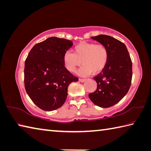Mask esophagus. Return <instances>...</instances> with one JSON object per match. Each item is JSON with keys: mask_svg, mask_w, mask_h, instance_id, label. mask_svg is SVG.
<instances>
[{"mask_svg": "<svg viewBox=\"0 0 151 151\" xmlns=\"http://www.w3.org/2000/svg\"><path fill=\"white\" fill-rule=\"evenodd\" d=\"M79 81L81 82V83H83V82L86 81V79H83V78H79Z\"/></svg>", "mask_w": 151, "mask_h": 151, "instance_id": "1", "label": "esophagus"}]
</instances>
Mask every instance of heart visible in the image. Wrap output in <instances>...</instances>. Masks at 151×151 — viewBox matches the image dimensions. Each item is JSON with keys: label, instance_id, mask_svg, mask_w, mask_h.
Instances as JSON below:
<instances>
[{"label": "heart", "instance_id": "1", "mask_svg": "<svg viewBox=\"0 0 151 151\" xmlns=\"http://www.w3.org/2000/svg\"><path fill=\"white\" fill-rule=\"evenodd\" d=\"M63 61L67 70L71 73H75L83 62L84 66L79 71L81 75H88L91 73L96 75L102 72L108 64L109 51L103 44L81 43L74 47V53H65Z\"/></svg>", "mask_w": 151, "mask_h": 151}]
</instances>
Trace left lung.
<instances>
[{
    "label": "left lung",
    "mask_w": 151,
    "mask_h": 151,
    "mask_svg": "<svg viewBox=\"0 0 151 151\" xmlns=\"http://www.w3.org/2000/svg\"><path fill=\"white\" fill-rule=\"evenodd\" d=\"M91 38L108 48L109 61L106 68L94 77L97 88L88 96L95 105L109 108L119 102L130 88L132 61L125 45L118 40L106 35Z\"/></svg>",
    "instance_id": "obj_1"
}]
</instances>
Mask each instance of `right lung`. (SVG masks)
<instances>
[{"label": "right lung", "mask_w": 151, "mask_h": 151, "mask_svg": "<svg viewBox=\"0 0 151 151\" xmlns=\"http://www.w3.org/2000/svg\"><path fill=\"white\" fill-rule=\"evenodd\" d=\"M70 40L49 37L30 50L24 66V86L34 102L40 109H58L67 97L68 86L78 78L65 67L63 56L72 47Z\"/></svg>", "instance_id": "add662e5"}]
</instances>
